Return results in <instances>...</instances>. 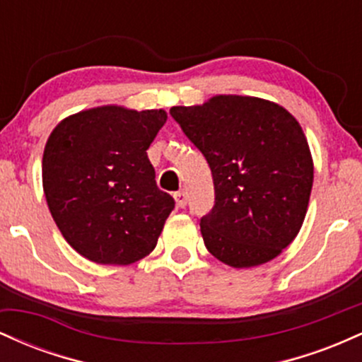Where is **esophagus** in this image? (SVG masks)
<instances>
[{"label": "esophagus", "instance_id": "1", "mask_svg": "<svg viewBox=\"0 0 362 362\" xmlns=\"http://www.w3.org/2000/svg\"><path fill=\"white\" fill-rule=\"evenodd\" d=\"M175 204L177 207H185L187 206V192L185 190H178V192H175Z\"/></svg>", "mask_w": 362, "mask_h": 362}]
</instances>
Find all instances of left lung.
Instances as JSON below:
<instances>
[{
	"label": "left lung",
	"mask_w": 362,
	"mask_h": 362,
	"mask_svg": "<svg viewBox=\"0 0 362 362\" xmlns=\"http://www.w3.org/2000/svg\"><path fill=\"white\" fill-rule=\"evenodd\" d=\"M170 114L213 172L216 202L201 219L211 255L235 269L281 255L300 233L313 187L300 122L279 103L242 95H214Z\"/></svg>",
	"instance_id": "8db88e82"
}]
</instances>
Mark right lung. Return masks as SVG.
I'll return each mask as SVG.
<instances>
[{
	"label": "right lung",
	"mask_w": 362,
	"mask_h": 362,
	"mask_svg": "<svg viewBox=\"0 0 362 362\" xmlns=\"http://www.w3.org/2000/svg\"><path fill=\"white\" fill-rule=\"evenodd\" d=\"M163 109L102 105L62 119L42 156V187L64 240L95 264L129 265L155 250L175 207L146 149Z\"/></svg>",
	"instance_id": "1"
}]
</instances>
